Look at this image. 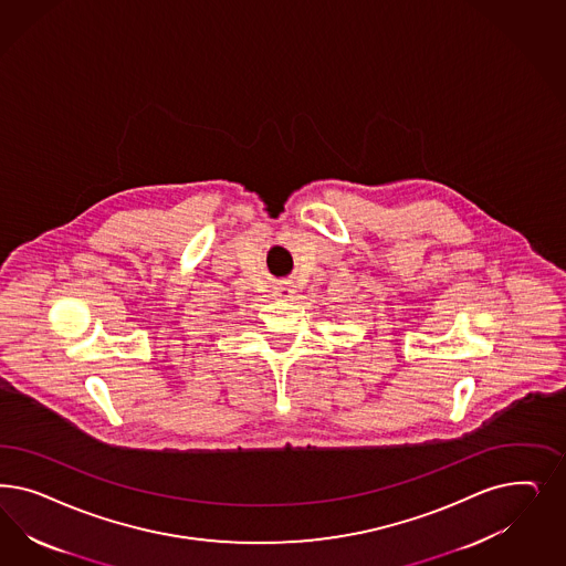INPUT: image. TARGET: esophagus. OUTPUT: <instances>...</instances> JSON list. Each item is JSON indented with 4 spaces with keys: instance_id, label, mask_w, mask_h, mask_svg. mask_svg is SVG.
<instances>
[{
    "instance_id": "34e87169",
    "label": "esophagus",
    "mask_w": 566,
    "mask_h": 566,
    "mask_svg": "<svg viewBox=\"0 0 566 566\" xmlns=\"http://www.w3.org/2000/svg\"><path fill=\"white\" fill-rule=\"evenodd\" d=\"M274 297L287 302V300H292L293 297V290L287 283H285V285H279V287H274Z\"/></svg>"
}]
</instances>
